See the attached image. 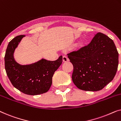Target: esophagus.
Masks as SVG:
<instances>
[{
  "instance_id": "obj_1",
  "label": "esophagus",
  "mask_w": 121,
  "mask_h": 121,
  "mask_svg": "<svg viewBox=\"0 0 121 121\" xmlns=\"http://www.w3.org/2000/svg\"><path fill=\"white\" fill-rule=\"evenodd\" d=\"M68 60H69V59H68V58L67 57V56H63V61L64 62H67Z\"/></svg>"
}]
</instances>
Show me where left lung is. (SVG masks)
<instances>
[{
	"label": "left lung",
	"instance_id": "obj_1",
	"mask_svg": "<svg viewBox=\"0 0 121 121\" xmlns=\"http://www.w3.org/2000/svg\"><path fill=\"white\" fill-rule=\"evenodd\" d=\"M67 55L74 67L72 80L81 90H101L116 74L118 51L113 40L102 33L95 35L88 45Z\"/></svg>",
	"mask_w": 121,
	"mask_h": 121
}]
</instances>
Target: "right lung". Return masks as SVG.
<instances>
[{
  "label": "right lung",
  "instance_id": "add662e5",
  "mask_svg": "<svg viewBox=\"0 0 121 121\" xmlns=\"http://www.w3.org/2000/svg\"><path fill=\"white\" fill-rule=\"evenodd\" d=\"M25 35L17 36L10 41L4 57L5 69L12 85L23 93L37 95L47 92L52 83V77L62 63L60 56L57 60L41 59L30 64L21 65L15 60L14 54Z\"/></svg>",
  "mask_w": 121,
  "mask_h": 121
}]
</instances>
